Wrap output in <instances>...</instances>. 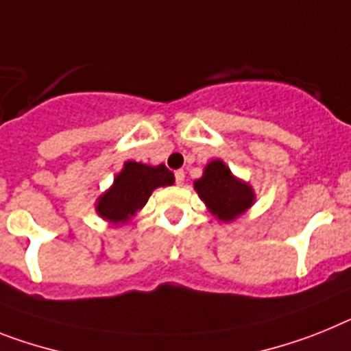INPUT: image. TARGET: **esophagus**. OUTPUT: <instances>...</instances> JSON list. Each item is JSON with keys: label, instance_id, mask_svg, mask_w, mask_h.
Here are the masks:
<instances>
[{"label": "esophagus", "instance_id": "1", "mask_svg": "<svg viewBox=\"0 0 351 351\" xmlns=\"http://www.w3.org/2000/svg\"><path fill=\"white\" fill-rule=\"evenodd\" d=\"M184 180H185V173L182 169H178V171H175V182L178 185H182L184 184Z\"/></svg>", "mask_w": 351, "mask_h": 351}]
</instances>
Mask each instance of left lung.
I'll return each instance as SVG.
<instances>
[{
    "label": "left lung",
    "instance_id": "8db88e82",
    "mask_svg": "<svg viewBox=\"0 0 351 351\" xmlns=\"http://www.w3.org/2000/svg\"><path fill=\"white\" fill-rule=\"evenodd\" d=\"M194 189L221 221L235 219L253 203L252 187L235 180L230 169L221 160H212L205 167L202 178L194 182Z\"/></svg>",
    "mask_w": 351,
    "mask_h": 351
}]
</instances>
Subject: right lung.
Wrapping results in <instances>:
<instances>
[{"mask_svg": "<svg viewBox=\"0 0 351 351\" xmlns=\"http://www.w3.org/2000/svg\"><path fill=\"white\" fill-rule=\"evenodd\" d=\"M173 182L175 175L164 164L152 167L139 162H126L125 169L116 176L112 189L99 198V216L112 223H125L144 207L153 191L173 185Z\"/></svg>", "mask_w": 351, "mask_h": 351, "instance_id": "add662e5", "label": "right lung"}]
</instances>
